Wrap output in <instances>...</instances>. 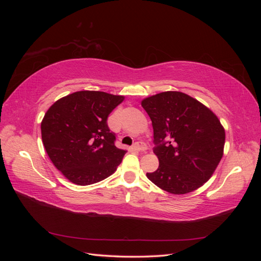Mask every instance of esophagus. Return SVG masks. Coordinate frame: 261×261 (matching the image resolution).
Returning a JSON list of instances; mask_svg holds the SVG:
<instances>
[{
    "label": "esophagus",
    "mask_w": 261,
    "mask_h": 261,
    "mask_svg": "<svg viewBox=\"0 0 261 261\" xmlns=\"http://www.w3.org/2000/svg\"><path fill=\"white\" fill-rule=\"evenodd\" d=\"M134 149H135L136 151L143 152V151H146V150H147V146L144 143H141V141H139V143H136L135 145H134Z\"/></svg>",
    "instance_id": "34e87169"
}]
</instances>
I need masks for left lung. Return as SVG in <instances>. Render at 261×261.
<instances>
[{
    "label": "left lung",
    "instance_id": "8db88e82",
    "mask_svg": "<svg viewBox=\"0 0 261 261\" xmlns=\"http://www.w3.org/2000/svg\"><path fill=\"white\" fill-rule=\"evenodd\" d=\"M152 122L159 168L147 177L173 195L192 193L210 179L223 156L225 130L201 102L180 91L141 100Z\"/></svg>",
    "mask_w": 261,
    "mask_h": 261
}]
</instances>
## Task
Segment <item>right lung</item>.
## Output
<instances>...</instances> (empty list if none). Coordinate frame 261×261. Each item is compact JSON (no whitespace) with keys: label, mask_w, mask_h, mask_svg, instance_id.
<instances>
[{"label":"right lung","mask_w":261,"mask_h":261,"mask_svg":"<svg viewBox=\"0 0 261 261\" xmlns=\"http://www.w3.org/2000/svg\"><path fill=\"white\" fill-rule=\"evenodd\" d=\"M124 96L103 91H76L55 101L41 122L42 143L50 160L69 181L91 185L109 177L126 150L114 145L108 116Z\"/></svg>","instance_id":"right-lung-1"}]
</instances>
